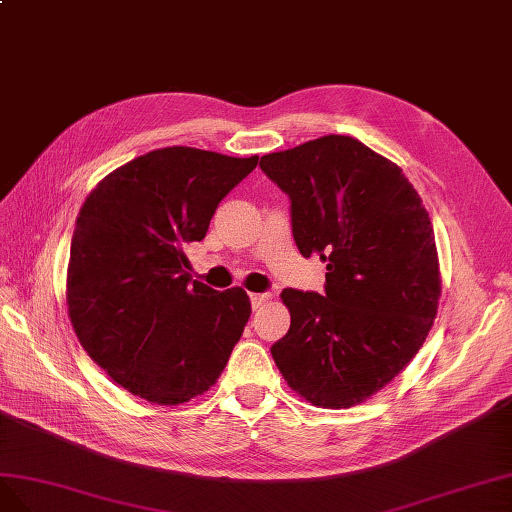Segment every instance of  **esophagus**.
I'll list each match as a JSON object with an SVG mask.
<instances>
[{"label":"esophagus","mask_w":512,"mask_h":512,"mask_svg":"<svg viewBox=\"0 0 512 512\" xmlns=\"http://www.w3.org/2000/svg\"><path fill=\"white\" fill-rule=\"evenodd\" d=\"M270 298H272V294H268V291H266V294H251V304H253V309H259V306H261V304H266Z\"/></svg>","instance_id":"obj_1"}]
</instances>
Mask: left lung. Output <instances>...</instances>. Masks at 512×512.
<instances>
[{"mask_svg": "<svg viewBox=\"0 0 512 512\" xmlns=\"http://www.w3.org/2000/svg\"><path fill=\"white\" fill-rule=\"evenodd\" d=\"M291 201L304 257L326 261V294L283 289L291 324L272 358L317 407H352L397 377L437 315L440 261L429 212L401 167L354 137L261 156Z\"/></svg>", "mask_w": 512, "mask_h": 512, "instance_id": "left-lung-1", "label": "left lung"}]
</instances>
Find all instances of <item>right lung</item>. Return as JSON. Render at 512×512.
I'll return each instance as SVG.
<instances>
[{"instance_id": "add662e5", "label": "right lung", "mask_w": 512, "mask_h": 512, "mask_svg": "<svg viewBox=\"0 0 512 512\" xmlns=\"http://www.w3.org/2000/svg\"><path fill=\"white\" fill-rule=\"evenodd\" d=\"M257 160L152 150L102 178L81 206L68 317L87 356L130 394L180 405L223 373L251 300L242 287L193 281L186 248L206 238L218 203Z\"/></svg>"}]
</instances>
